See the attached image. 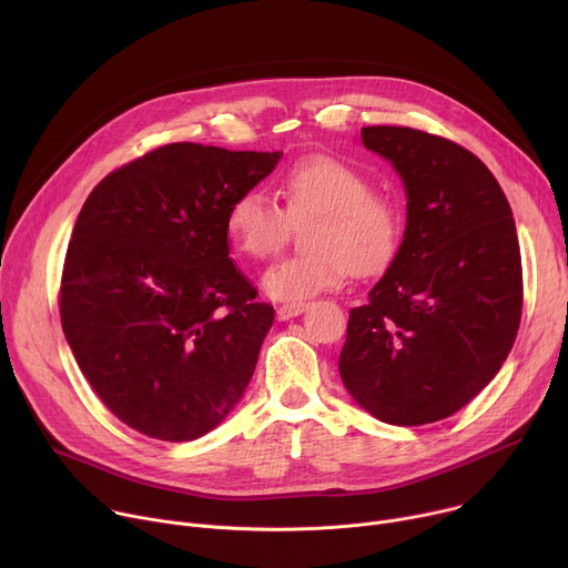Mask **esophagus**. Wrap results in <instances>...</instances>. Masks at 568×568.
<instances>
[{
	"label": "esophagus",
	"instance_id": "34e87169",
	"mask_svg": "<svg viewBox=\"0 0 568 568\" xmlns=\"http://www.w3.org/2000/svg\"><path fill=\"white\" fill-rule=\"evenodd\" d=\"M308 306L306 304H283L278 311H276V317L281 320V322H285V320H292V317H298L301 313H304Z\"/></svg>",
	"mask_w": 568,
	"mask_h": 568
}]
</instances>
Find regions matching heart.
Returning <instances> with one entry per match:
<instances>
[{"label":"heart","instance_id":"b5f03b06","mask_svg":"<svg viewBox=\"0 0 568 568\" xmlns=\"http://www.w3.org/2000/svg\"><path fill=\"white\" fill-rule=\"evenodd\" d=\"M283 210L257 189L240 192L225 212L233 246L251 260L274 257L290 237L292 223H306L308 253L290 257L262 278L272 298L298 304L347 276L386 270L399 251L404 216L399 205L372 192L369 178L333 155H306L278 178Z\"/></svg>","mask_w":568,"mask_h":568}]
</instances>
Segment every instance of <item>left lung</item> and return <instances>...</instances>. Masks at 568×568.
<instances>
[{"label":"left lung","instance_id":"1","mask_svg":"<svg viewBox=\"0 0 568 568\" xmlns=\"http://www.w3.org/2000/svg\"><path fill=\"white\" fill-rule=\"evenodd\" d=\"M363 145L406 189L402 246L349 311L339 376L388 425H427L464 408L509 356L523 311L511 207L464 145L413 128L372 125Z\"/></svg>","mask_w":568,"mask_h":568}]
</instances>
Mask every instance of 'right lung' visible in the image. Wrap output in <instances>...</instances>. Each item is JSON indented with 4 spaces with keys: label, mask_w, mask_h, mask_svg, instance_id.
Here are the masks:
<instances>
[{
    "label": "right lung",
    "mask_w": 568,
    "mask_h": 568,
    "mask_svg": "<svg viewBox=\"0 0 568 568\" xmlns=\"http://www.w3.org/2000/svg\"><path fill=\"white\" fill-rule=\"evenodd\" d=\"M278 160L169 143L89 194L65 251L61 326L95 395L139 434L194 440L242 399L274 308L231 260L225 212Z\"/></svg>",
    "instance_id": "obj_1"
}]
</instances>
